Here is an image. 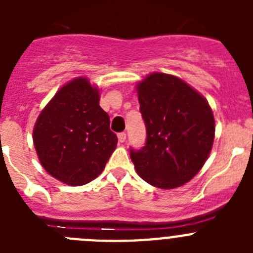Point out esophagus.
I'll use <instances>...</instances> for the list:
<instances>
[{"label": "esophagus", "mask_w": 253, "mask_h": 253, "mask_svg": "<svg viewBox=\"0 0 253 253\" xmlns=\"http://www.w3.org/2000/svg\"><path fill=\"white\" fill-rule=\"evenodd\" d=\"M118 139H119L120 143H124L125 139H126V134H125V133H119V134H118Z\"/></svg>", "instance_id": "34e87169"}]
</instances>
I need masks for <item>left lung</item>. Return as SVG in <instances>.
Wrapping results in <instances>:
<instances>
[{
	"instance_id": "left-lung-1",
	"label": "left lung",
	"mask_w": 253,
	"mask_h": 253,
	"mask_svg": "<svg viewBox=\"0 0 253 253\" xmlns=\"http://www.w3.org/2000/svg\"><path fill=\"white\" fill-rule=\"evenodd\" d=\"M146 124V146L130 148L137 173L149 185L175 189L204 166L214 142L215 123L209 104L176 76L152 73L137 84Z\"/></svg>"
}]
</instances>
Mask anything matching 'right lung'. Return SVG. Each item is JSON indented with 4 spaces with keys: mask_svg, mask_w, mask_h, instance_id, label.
<instances>
[{
    "mask_svg": "<svg viewBox=\"0 0 253 253\" xmlns=\"http://www.w3.org/2000/svg\"><path fill=\"white\" fill-rule=\"evenodd\" d=\"M100 92L84 77L64 84L38 116L35 151L49 175L71 186L88 184L104 171L116 148Z\"/></svg>",
    "mask_w": 253,
    "mask_h": 253,
    "instance_id": "obj_1",
    "label": "right lung"
}]
</instances>
